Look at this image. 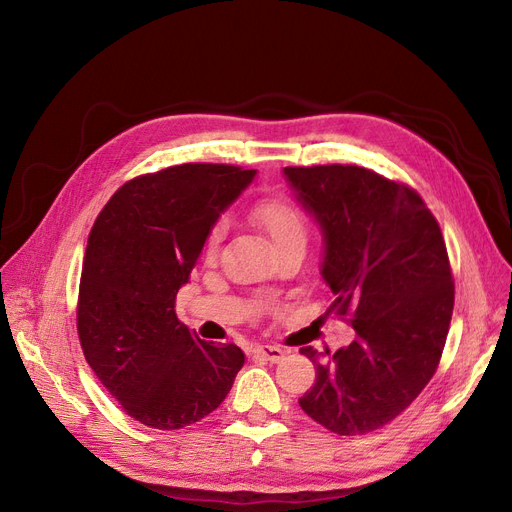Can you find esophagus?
I'll use <instances>...</instances> for the list:
<instances>
[{
    "label": "esophagus",
    "mask_w": 512,
    "mask_h": 512,
    "mask_svg": "<svg viewBox=\"0 0 512 512\" xmlns=\"http://www.w3.org/2000/svg\"><path fill=\"white\" fill-rule=\"evenodd\" d=\"M253 355L265 359V361H272V363H278L284 359L286 351H282L280 346H272V344H259L253 348Z\"/></svg>",
    "instance_id": "obj_1"
}]
</instances>
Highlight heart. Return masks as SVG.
Returning a JSON list of instances; mask_svg holds the SVG:
<instances>
[{"mask_svg":"<svg viewBox=\"0 0 512 512\" xmlns=\"http://www.w3.org/2000/svg\"><path fill=\"white\" fill-rule=\"evenodd\" d=\"M251 220L270 236L274 242L276 251L290 247V245H299L305 247L307 242V218L303 209L294 203L288 197L282 195H272V197H263L259 199L251 211ZM224 224H215L207 236V253H213L218 249L220 240H222Z\"/></svg>","mask_w":512,"mask_h":512,"instance_id":"1","label":"heart"}]
</instances>
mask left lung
Returning <instances> with one entry per match:
<instances>
[{
  "label": "left lung",
  "instance_id": "1",
  "mask_svg": "<svg viewBox=\"0 0 512 512\" xmlns=\"http://www.w3.org/2000/svg\"><path fill=\"white\" fill-rule=\"evenodd\" d=\"M324 236L328 313L357 338L330 351L301 348L317 380L301 409L340 436H361L405 411L438 369L454 307L442 230L413 188L359 166L284 168Z\"/></svg>",
  "mask_w": 512,
  "mask_h": 512
}]
</instances>
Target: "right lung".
I'll use <instances>...</instances> for the list:
<instances>
[{"instance_id": "obj_1", "label": "right lung", "mask_w": 512, "mask_h": 512, "mask_svg": "<svg viewBox=\"0 0 512 512\" xmlns=\"http://www.w3.org/2000/svg\"><path fill=\"white\" fill-rule=\"evenodd\" d=\"M182 164L126 182L97 215L78 290L80 346L99 382L147 427L180 429L222 405L245 353L201 340L176 317L220 213L255 178Z\"/></svg>"}]
</instances>
